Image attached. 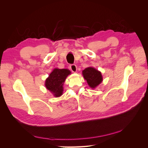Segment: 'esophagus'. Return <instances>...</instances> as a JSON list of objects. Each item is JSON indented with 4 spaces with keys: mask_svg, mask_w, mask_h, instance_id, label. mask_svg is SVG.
Segmentation results:
<instances>
[{
    "mask_svg": "<svg viewBox=\"0 0 148 148\" xmlns=\"http://www.w3.org/2000/svg\"><path fill=\"white\" fill-rule=\"evenodd\" d=\"M70 69L71 70V71L73 73H76L77 71V66L75 64H72L70 65Z\"/></svg>",
    "mask_w": 148,
    "mask_h": 148,
    "instance_id": "34e87169",
    "label": "esophagus"
}]
</instances>
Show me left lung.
<instances>
[{"label":"left lung","instance_id":"1","mask_svg":"<svg viewBox=\"0 0 148 148\" xmlns=\"http://www.w3.org/2000/svg\"><path fill=\"white\" fill-rule=\"evenodd\" d=\"M82 74L84 79L86 80L89 86L92 89H95L99 86L103 80L101 71L94 67H87L83 70Z\"/></svg>","mask_w":148,"mask_h":148}]
</instances>
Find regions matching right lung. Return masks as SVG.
<instances>
[{"label":"right lung","instance_id":"obj_1","mask_svg":"<svg viewBox=\"0 0 148 148\" xmlns=\"http://www.w3.org/2000/svg\"><path fill=\"white\" fill-rule=\"evenodd\" d=\"M71 74L69 69L56 68L49 74L45 81V86L53 96L58 97L63 95V85L66 77Z\"/></svg>","mask_w":148,"mask_h":148}]
</instances>
